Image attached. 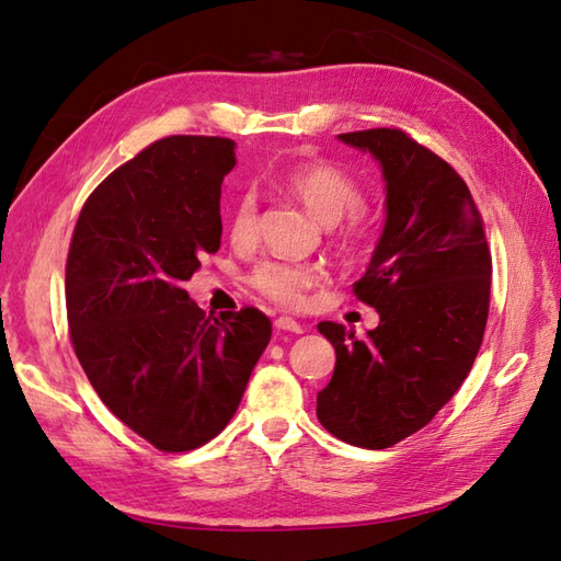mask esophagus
<instances>
[{"mask_svg": "<svg viewBox=\"0 0 561 561\" xmlns=\"http://www.w3.org/2000/svg\"><path fill=\"white\" fill-rule=\"evenodd\" d=\"M274 328L284 330V332H296V335H301V332H304V325L296 323V320L289 318V316H279L277 320H274Z\"/></svg>", "mask_w": 561, "mask_h": 561, "instance_id": "esophagus-1", "label": "esophagus"}]
</instances>
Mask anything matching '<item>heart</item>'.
<instances>
[{
	"mask_svg": "<svg viewBox=\"0 0 561 561\" xmlns=\"http://www.w3.org/2000/svg\"><path fill=\"white\" fill-rule=\"evenodd\" d=\"M282 183L318 221L332 226L352 214L347 236L359 238L366 231V221L354 211L362 202V190L352 181V175L337 169V165L328 161H306L284 173ZM229 238L238 248L255 243L257 199L253 193H245L236 199L229 214ZM325 277V270L311 265V262L265 260L255 267L250 282L274 304L284 308H304L308 294L320 287Z\"/></svg>",
	"mask_w": 561,
	"mask_h": 561,
	"instance_id": "obj_1",
	"label": "heart"
}]
</instances>
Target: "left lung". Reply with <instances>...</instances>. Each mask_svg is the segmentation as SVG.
Instances as JSON below:
<instances>
[{"label": "left lung", "mask_w": 561, "mask_h": 561, "mask_svg": "<svg viewBox=\"0 0 561 561\" xmlns=\"http://www.w3.org/2000/svg\"><path fill=\"white\" fill-rule=\"evenodd\" d=\"M337 139L383 173L386 224L354 282L380 323L366 340L318 325L337 362L316 412L344 444L378 450L420 432L468 378L490 313L492 257L468 185L434 151L388 127Z\"/></svg>", "instance_id": "obj_1"}]
</instances>
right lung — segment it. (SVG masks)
Wrapping results in <instances>:
<instances>
[{
	"label": "right lung",
	"instance_id": "1",
	"mask_svg": "<svg viewBox=\"0 0 561 561\" xmlns=\"http://www.w3.org/2000/svg\"><path fill=\"white\" fill-rule=\"evenodd\" d=\"M236 141L165 137L93 190L67 257L77 359L117 420L165 453L193 450L236 414L272 337L257 308L207 318L185 282L221 245Z\"/></svg>",
	"mask_w": 561,
	"mask_h": 561
}]
</instances>
